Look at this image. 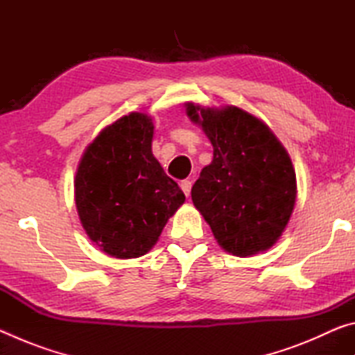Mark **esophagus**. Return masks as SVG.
Masks as SVG:
<instances>
[{
  "label": "esophagus",
  "instance_id": "1",
  "mask_svg": "<svg viewBox=\"0 0 355 355\" xmlns=\"http://www.w3.org/2000/svg\"><path fill=\"white\" fill-rule=\"evenodd\" d=\"M191 186H192V183L189 182V180H183V182L180 183V188H182L186 197H189V194H191Z\"/></svg>",
  "mask_w": 355,
  "mask_h": 355
}]
</instances>
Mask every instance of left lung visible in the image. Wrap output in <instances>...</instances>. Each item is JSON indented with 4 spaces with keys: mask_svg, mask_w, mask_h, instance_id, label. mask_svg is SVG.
Instances as JSON below:
<instances>
[{
    "mask_svg": "<svg viewBox=\"0 0 355 355\" xmlns=\"http://www.w3.org/2000/svg\"><path fill=\"white\" fill-rule=\"evenodd\" d=\"M186 116L205 131L213 161L191 197L228 254L252 257L279 241L297 197L291 158L271 128L241 107L186 101Z\"/></svg>",
    "mask_w": 355,
    "mask_h": 355,
    "instance_id": "1",
    "label": "left lung"
}]
</instances>
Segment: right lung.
Masks as SVG:
<instances>
[{
  "label": "right lung",
  "mask_w": 355,
  "mask_h": 355,
  "mask_svg": "<svg viewBox=\"0 0 355 355\" xmlns=\"http://www.w3.org/2000/svg\"><path fill=\"white\" fill-rule=\"evenodd\" d=\"M153 133L152 117L130 112L95 136L76 167L81 225L100 250L119 260L150 252L186 199L152 153Z\"/></svg>",
  "instance_id": "right-lung-1"
}]
</instances>
